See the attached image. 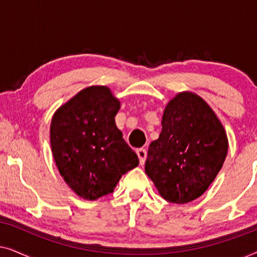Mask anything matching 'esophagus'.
Listing matches in <instances>:
<instances>
[{
	"instance_id": "34e87169",
	"label": "esophagus",
	"mask_w": 257,
	"mask_h": 257,
	"mask_svg": "<svg viewBox=\"0 0 257 257\" xmlns=\"http://www.w3.org/2000/svg\"><path fill=\"white\" fill-rule=\"evenodd\" d=\"M137 154H138L139 157V160H140V165L145 164V160H146V157H147V151L145 149H138L137 150Z\"/></svg>"
}]
</instances>
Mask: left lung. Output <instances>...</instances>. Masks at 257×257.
I'll return each instance as SVG.
<instances>
[{
    "label": "left lung",
    "instance_id": "1",
    "mask_svg": "<svg viewBox=\"0 0 257 257\" xmlns=\"http://www.w3.org/2000/svg\"><path fill=\"white\" fill-rule=\"evenodd\" d=\"M161 125L159 138L149 147L145 172L165 200L191 202L207 191L222 167L226 131L209 105L187 91L166 105Z\"/></svg>",
    "mask_w": 257,
    "mask_h": 257
}]
</instances>
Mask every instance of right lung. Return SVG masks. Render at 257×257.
<instances>
[{
	"label": "right lung",
	"instance_id": "right-lung-1",
	"mask_svg": "<svg viewBox=\"0 0 257 257\" xmlns=\"http://www.w3.org/2000/svg\"><path fill=\"white\" fill-rule=\"evenodd\" d=\"M120 101L106 86L86 87L55 112L50 143L59 173L80 198L113 192L121 175L138 166L115 126Z\"/></svg>",
	"mask_w": 257,
	"mask_h": 257
}]
</instances>
